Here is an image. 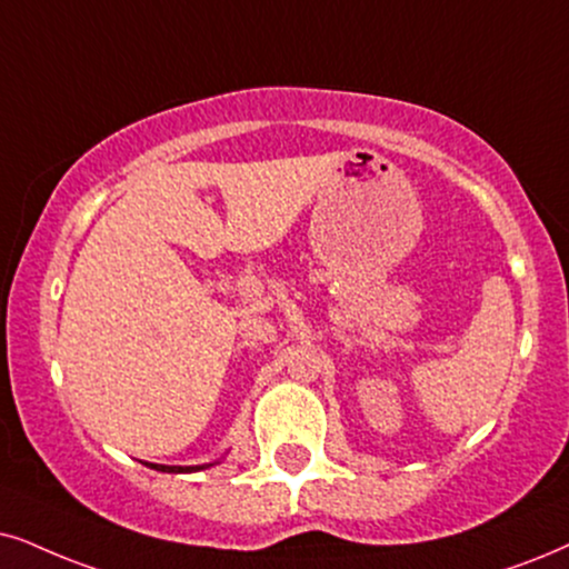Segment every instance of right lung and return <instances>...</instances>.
<instances>
[{
    "label": "right lung",
    "mask_w": 569,
    "mask_h": 569,
    "mask_svg": "<svg viewBox=\"0 0 569 569\" xmlns=\"http://www.w3.org/2000/svg\"><path fill=\"white\" fill-rule=\"evenodd\" d=\"M214 462L210 465H197V467H170V465H154V470L160 472H197V470H207V467H212Z\"/></svg>",
    "instance_id": "add662e5"
}]
</instances>
